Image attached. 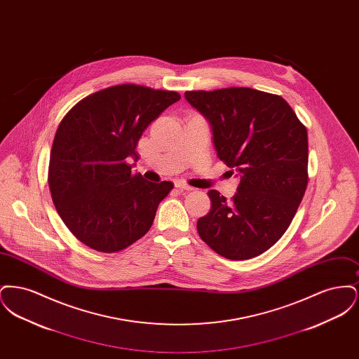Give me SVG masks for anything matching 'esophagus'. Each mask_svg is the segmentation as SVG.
I'll use <instances>...</instances> for the list:
<instances>
[{"label": "esophagus", "instance_id": "obj_1", "mask_svg": "<svg viewBox=\"0 0 359 359\" xmlns=\"http://www.w3.org/2000/svg\"><path fill=\"white\" fill-rule=\"evenodd\" d=\"M175 187L177 188V189H180V191H192V189H194V188L189 187V186L182 183V182H176V183H175Z\"/></svg>", "mask_w": 359, "mask_h": 359}]
</instances>
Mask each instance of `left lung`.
Instances as JSON below:
<instances>
[{
    "label": "left lung",
    "instance_id": "1",
    "mask_svg": "<svg viewBox=\"0 0 359 359\" xmlns=\"http://www.w3.org/2000/svg\"><path fill=\"white\" fill-rule=\"evenodd\" d=\"M184 97L210 123L217 156L241 177L230 202L208 191L211 210L198 219V233L229 259L259 256L287 231L304 196L307 129L284 98L255 88Z\"/></svg>",
    "mask_w": 359,
    "mask_h": 359
}]
</instances>
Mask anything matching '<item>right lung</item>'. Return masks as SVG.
<instances>
[{"instance_id":"1","label":"right lung","mask_w":359,"mask_h":359,"mask_svg":"<svg viewBox=\"0 0 359 359\" xmlns=\"http://www.w3.org/2000/svg\"><path fill=\"white\" fill-rule=\"evenodd\" d=\"M175 91L113 86L76 103L52 144L48 184L69 231L88 248L114 253L144 237L171 182H147L132 172L142 132L168 106Z\"/></svg>"}]
</instances>
